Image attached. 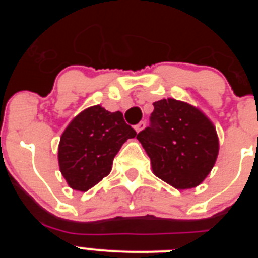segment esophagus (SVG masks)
I'll list each match as a JSON object with an SVG mask.
<instances>
[{
  "label": "esophagus",
  "mask_w": 258,
  "mask_h": 258,
  "mask_svg": "<svg viewBox=\"0 0 258 258\" xmlns=\"http://www.w3.org/2000/svg\"><path fill=\"white\" fill-rule=\"evenodd\" d=\"M145 126H146V122L145 121H141V122H138V124H137L136 126H134V129H136V131H137V133H140L141 131H143V129H145Z\"/></svg>",
  "instance_id": "obj_1"
}]
</instances>
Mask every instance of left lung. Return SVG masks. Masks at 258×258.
I'll return each instance as SVG.
<instances>
[{
  "label": "left lung",
  "mask_w": 258,
  "mask_h": 258,
  "mask_svg": "<svg viewBox=\"0 0 258 258\" xmlns=\"http://www.w3.org/2000/svg\"><path fill=\"white\" fill-rule=\"evenodd\" d=\"M137 140L151 159L155 174L182 190L202 183L218 155L217 133L207 116L172 98L155 102L150 125Z\"/></svg>",
  "instance_id": "obj_1"
}]
</instances>
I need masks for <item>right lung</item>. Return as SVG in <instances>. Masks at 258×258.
I'll return each instance as SVG.
<instances>
[{
  "instance_id": "1",
  "label": "right lung",
  "mask_w": 258,
  "mask_h": 258,
  "mask_svg": "<svg viewBox=\"0 0 258 258\" xmlns=\"http://www.w3.org/2000/svg\"><path fill=\"white\" fill-rule=\"evenodd\" d=\"M136 136L120 111L109 112L101 106L86 108L60 137L58 159L61 174L74 190L88 191L111 172L118 150Z\"/></svg>"
}]
</instances>
